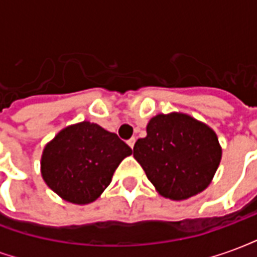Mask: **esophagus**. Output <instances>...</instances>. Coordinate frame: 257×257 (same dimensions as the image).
Instances as JSON below:
<instances>
[{
  "label": "esophagus",
  "instance_id": "obj_1",
  "mask_svg": "<svg viewBox=\"0 0 257 257\" xmlns=\"http://www.w3.org/2000/svg\"><path fill=\"white\" fill-rule=\"evenodd\" d=\"M135 142H136V139H135V138H132V139L128 140V145H129V147H131V149H134Z\"/></svg>",
  "mask_w": 257,
  "mask_h": 257
}]
</instances>
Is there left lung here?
I'll return each mask as SVG.
<instances>
[{
	"label": "left lung",
	"mask_w": 257,
	"mask_h": 257,
	"mask_svg": "<svg viewBox=\"0 0 257 257\" xmlns=\"http://www.w3.org/2000/svg\"><path fill=\"white\" fill-rule=\"evenodd\" d=\"M134 157L162 197L187 199L209 186L220 164L216 134L186 114H158L147 136L135 143Z\"/></svg>",
	"instance_id": "left-lung-1"
}]
</instances>
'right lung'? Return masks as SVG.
<instances>
[{"mask_svg":"<svg viewBox=\"0 0 257 257\" xmlns=\"http://www.w3.org/2000/svg\"><path fill=\"white\" fill-rule=\"evenodd\" d=\"M132 149L97 123L88 121L60 131L48 143L41 160L45 183L73 204H89L111 182L115 169Z\"/></svg>","mask_w":257,"mask_h":257,"instance_id":"right-lung-1","label":"right lung"}]
</instances>
